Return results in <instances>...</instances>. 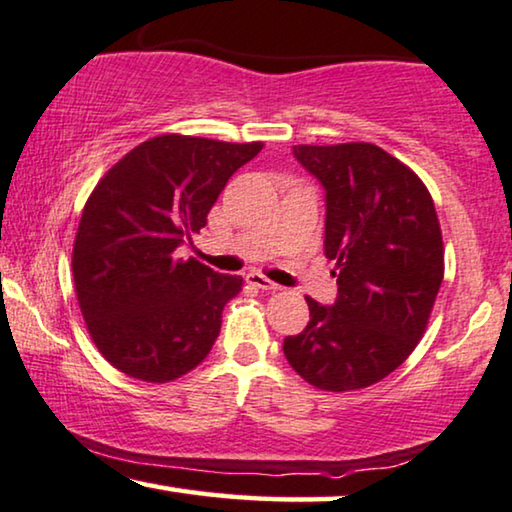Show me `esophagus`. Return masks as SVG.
I'll list each match as a JSON object with an SVG mask.
<instances>
[{
  "label": "esophagus",
  "mask_w": 512,
  "mask_h": 512,
  "mask_svg": "<svg viewBox=\"0 0 512 512\" xmlns=\"http://www.w3.org/2000/svg\"><path fill=\"white\" fill-rule=\"evenodd\" d=\"M247 282L251 286H256V289H263V291H279V289H282V286L275 284L272 279H268L265 275H261V272H249Z\"/></svg>",
  "instance_id": "1"
}]
</instances>
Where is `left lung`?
<instances>
[{
    "instance_id": "8db88e82",
    "label": "left lung",
    "mask_w": 512,
    "mask_h": 512,
    "mask_svg": "<svg viewBox=\"0 0 512 512\" xmlns=\"http://www.w3.org/2000/svg\"><path fill=\"white\" fill-rule=\"evenodd\" d=\"M293 156L326 191L328 261L338 298H305V331L284 340L291 368L324 391L380 382L422 340L443 284L445 249L424 181L380 146L298 144Z\"/></svg>"
}]
</instances>
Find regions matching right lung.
Returning <instances> with one entry per match:
<instances>
[{"mask_svg":"<svg viewBox=\"0 0 512 512\" xmlns=\"http://www.w3.org/2000/svg\"><path fill=\"white\" fill-rule=\"evenodd\" d=\"M261 149L160 135L97 181L76 230L74 289L90 338L121 373L163 384L205 361L244 282L177 249L207 226L223 186Z\"/></svg>","mask_w":512,"mask_h":512,"instance_id":"add662e5","label":"right lung"}]
</instances>
